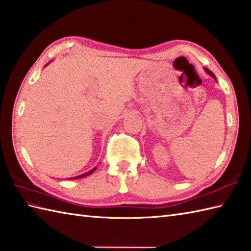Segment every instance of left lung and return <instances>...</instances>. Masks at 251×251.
Listing matches in <instances>:
<instances>
[{
  "instance_id": "left-lung-1",
  "label": "left lung",
  "mask_w": 251,
  "mask_h": 251,
  "mask_svg": "<svg viewBox=\"0 0 251 251\" xmlns=\"http://www.w3.org/2000/svg\"><path fill=\"white\" fill-rule=\"evenodd\" d=\"M206 71H207V73H208L209 75H210L211 76H213V78H214V79H216V76H214V75H213V74L211 73V71H210V70H209V69H207V68H206Z\"/></svg>"
}]
</instances>
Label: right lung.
Returning a JSON list of instances; mask_svg holds the SVG:
<instances>
[{
  "label": "right lung",
  "instance_id": "obj_1",
  "mask_svg": "<svg viewBox=\"0 0 251 251\" xmlns=\"http://www.w3.org/2000/svg\"><path fill=\"white\" fill-rule=\"evenodd\" d=\"M96 170V168H94V169H92L91 171H89V172H86V173H84V175H82V176H75V177H73L74 180L75 178H81V177H84V176H89V175H91V173H93L94 171Z\"/></svg>",
  "mask_w": 251,
  "mask_h": 251
}]
</instances>
